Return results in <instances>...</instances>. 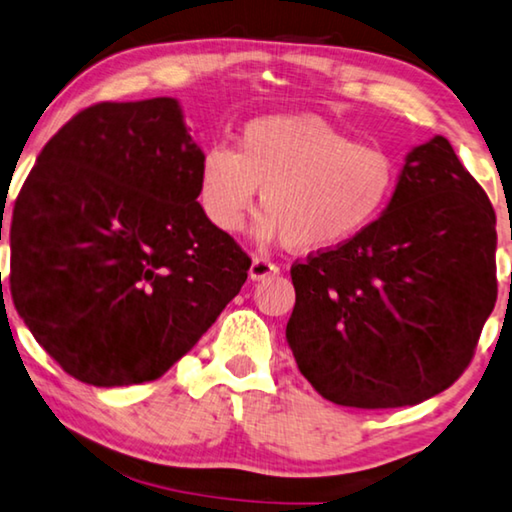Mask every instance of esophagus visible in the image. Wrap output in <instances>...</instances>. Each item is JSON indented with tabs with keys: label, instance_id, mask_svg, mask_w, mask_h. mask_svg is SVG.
<instances>
[{
	"label": "esophagus",
	"instance_id": "obj_1",
	"mask_svg": "<svg viewBox=\"0 0 512 512\" xmlns=\"http://www.w3.org/2000/svg\"><path fill=\"white\" fill-rule=\"evenodd\" d=\"M279 272V265L272 263L270 258L265 256H254V261H251V267H249V277L251 279H265V277H274V274Z\"/></svg>",
	"mask_w": 512,
	"mask_h": 512
}]
</instances>
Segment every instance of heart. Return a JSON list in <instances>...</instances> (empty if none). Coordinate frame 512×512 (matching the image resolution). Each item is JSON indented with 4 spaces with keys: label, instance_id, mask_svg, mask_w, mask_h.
<instances>
[{
    "label": "heart",
    "instance_id": "obj_1",
    "mask_svg": "<svg viewBox=\"0 0 512 512\" xmlns=\"http://www.w3.org/2000/svg\"><path fill=\"white\" fill-rule=\"evenodd\" d=\"M398 160L380 144L352 141L311 114L249 121L238 151L212 144L201 155L199 199L219 231L238 233L258 190L267 215L263 238L281 235L300 251L341 247L389 206Z\"/></svg>",
    "mask_w": 512,
    "mask_h": 512
}]
</instances>
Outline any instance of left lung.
<instances>
[{
    "mask_svg": "<svg viewBox=\"0 0 512 512\" xmlns=\"http://www.w3.org/2000/svg\"><path fill=\"white\" fill-rule=\"evenodd\" d=\"M497 215L444 137L407 155L389 208L357 238L295 261L286 338L322 398L423 403L474 359L497 302Z\"/></svg>",
    "mask_w": 512,
    "mask_h": 512,
    "instance_id": "left-lung-1",
    "label": "left lung"
}]
</instances>
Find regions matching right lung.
I'll list each match as a JSON object with an SVG mask.
<instances>
[{"instance_id":"right-lung-1","label":"right lung","mask_w":512,"mask_h":512,"mask_svg":"<svg viewBox=\"0 0 512 512\" xmlns=\"http://www.w3.org/2000/svg\"><path fill=\"white\" fill-rule=\"evenodd\" d=\"M174 98L98 102L47 141L11 215V297L75 380L128 387L187 355L251 258L203 212Z\"/></svg>"}]
</instances>
